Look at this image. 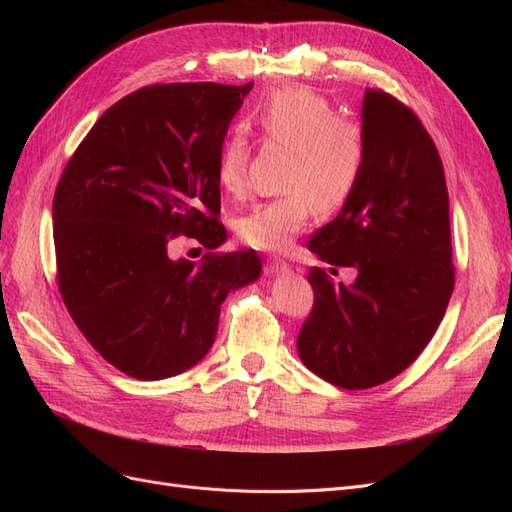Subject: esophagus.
I'll use <instances>...</instances> for the list:
<instances>
[{
    "label": "esophagus",
    "mask_w": 512,
    "mask_h": 512,
    "mask_svg": "<svg viewBox=\"0 0 512 512\" xmlns=\"http://www.w3.org/2000/svg\"><path fill=\"white\" fill-rule=\"evenodd\" d=\"M288 271V262L284 258H269L265 262V273L267 275H277V273H284Z\"/></svg>",
    "instance_id": "obj_1"
}]
</instances>
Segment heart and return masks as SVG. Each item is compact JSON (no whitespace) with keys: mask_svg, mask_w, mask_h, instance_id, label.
Returning <instances> with one entry per match:
<instances>
[{"mask_svg":"<svg viewBox=\"0 0 512 512\" xmlns=\"http://www.w3.org/2000/svg\"><path fill=\"white\" fill-rule=\"evenodd\" d=\"M252 121L267 143L292 151L286 196L256 205L239 220V237L254 250L282 252L301 235L314 209L331 215L342 209L363 181L369 143L356 119L339 117L331 100L309 87L275 89L260 100ZM250 147L243 132L222 138L215 156V177L230 194L247 185Z\"/></svg>","mask_w":512,"mask_h":512,"instance_id":"b5f03b06","label":"heart"}]
</instances>
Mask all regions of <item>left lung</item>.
I'll return each instance as SVG.
<instances>
[{"mask_svg": "<svg viewBox=\"0 0 512 512\" xmlns=\"http://www.w3.org/2000/svg\"><path fill=\"white\" fill-rule=\"evenodd\" d=\"M369 160L359 190L307 250L354 267L350 286L312 267L314 307L297 337L307 369L339 389L389 382L425 350L455 288L440 153L410 106L367 89Z\"/></svg>", "mask_w": 512, "mask_h": 512, "instance_id": "obj_1", "label": "left lung"}]
</instances>
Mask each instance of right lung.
Listing matches in <instances>:
<instances>
[{
  "mask_svg": "<svg viewBox=\"0 0 512 512\" xmlns=\"http://www.w3.org/2000/svg\"><path fill=\"white\" fill-rule=\"evenodd\" d=\"M254 83H166L132 91L87 132L53 198L57 286L104 361L136 380L196 365L215 342L230 290L258 280L254 250L213 252L220 222L215 156ZM177 236L210 252L167 258Z\"/></svg>",
  "mask_w": 512,
  "mask_h": 512,
  "instance_id": "obj_1",
  "label": "right lung"
}]
</instances>
